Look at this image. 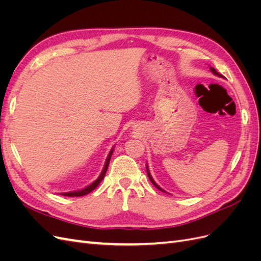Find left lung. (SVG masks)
Returning <instances> with one entry per match:
<instances>
[{
	"label": "left lung",
	"instance_id": "left-lung-1",
	"mask_svg": "<svg viewBox=\"0 0 261 261\" xmlns=\"http://www.w3.org/2000/svg\"><path fill=\"white\" fill-rule=\"evenodd\" d=\"M210 70H211V72L213 73V74H215V75H217V76H219V77H222V75H221V74H219L218 72H217V70L215 69V68H213V67H210ZM147 174H148V177H149V179H150V181H151V183L158 188V189H160V191H162V192H164L165 193V191H163V189L159 186V185H158L156 183H155V181L153 180V178H152V176H151V174H150V172H149V169H148V167H147Z\"/></svg>",
	"mask_w": 261,
	"mask_h": 261
}]
</instances>
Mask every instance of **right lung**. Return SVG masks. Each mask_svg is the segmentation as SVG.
<instances>
[{
    "instance_id": "1",
    "label": "right lung",
    "mask_w": 261,
    "mask_h": 261,
    "mask_svg": "<svg viewBox=\"0 0 261 261\" xmlns=\"http://www.w3.org/2000/svg\"><path fill=\"white\" fill-rule=\"evenodd\" d=\"M112 153H113V148H112L111 151H110V153H109V155H108V158H107V161H106V164H105V168H103V170H102L101 174L99 175V177H98L96 180L93 181L92 184H90L89 186H87V187H85V188L81 189V191L69 192V193H63L62 195H63V196H68V197H80V196H85V195H87V194L91 193V192L93 191V189L96 188V187L101 183V180L103 179V177H105V175H106V173H107V170H108V167H109L110 159H111V156H112Z\"/></svg>"
}]
</instances>
